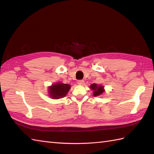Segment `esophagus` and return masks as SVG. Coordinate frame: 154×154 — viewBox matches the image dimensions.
Wrapping results in <instances>:
<instances>
[{
  "mask_svg": "<svg viewBox=\"0 0 154 154\" xmlns=\"http://www.w3.org/2000/svg\"><path fill=\"white\" fill-rule=\"evenodd\" d=\"M84 84V80H78V84L80 86H82Z\"/></svg>",
  "mask_w": 154,
  "mask_h": 154,
  "instance_id": "obj_1",
  "label": "esophagus"
}]
</instances>
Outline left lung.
Returning <instances> with one entry per match:
<instances>
[{"mask_svg":"<svg viewBox=\"0 0 154 154\" xmlns=\"http://www.w3.org/2000/svg\"><path fill=\"white\" fill-rule=\"evenodd\" d=\"M90 89L93 91L94 96H100L105 92L104 86L101 84H92L90 86Z\"/></svg>","mask_w":154,"mask_h":154,"instance_id":"8db88e82","label":"left lung"}]
</instances>
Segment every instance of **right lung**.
I'll return each instance as SVG.
<instances>
[{"label":"right lung","instance_id":"obj_1","mask_svg":"<svg viewBox=\"0 0 154 154\" xmlns=\"http://www.w3.org/2000/svg\"><path fill=\"white\" fill-rule=\"evenodd\" d=\"M70 88V84H64L58 82L52 84L51 86H48V96L52 99L62 98L67 94Z\"/></svg>","mask_w":154,"mask_h":154}]
</instances>
